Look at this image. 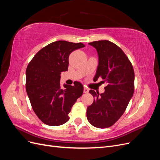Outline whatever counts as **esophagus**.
<instances>
[{"label": "esophagus", "instance_id": "34e87169", "mask_svg": "<svg viewBox=\"0 0 160 160\" xmlns=\"http://www.w3.org/2000/svg\"><path fill=\"white\" fill-rule=\"evenodd\" d=\"M83 91H84V93H88V92H89V89L87 88H84V89H83Z\"/></svg>", "mask_w": 160, "mask_h": 160}]
</instances>
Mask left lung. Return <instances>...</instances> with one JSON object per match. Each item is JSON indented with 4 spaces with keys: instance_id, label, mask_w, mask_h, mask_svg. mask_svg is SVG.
<instances>
[{
    "instance_id": "1",
    "label": "left lung",
    "mask_w": 160,
    "mask_h": 160,
    "mask_svg": "<svg viewBox=\"0 0 160 160\" xmlns=\"http://www.w3.org/2000/svg\"><path fill=\"white\" fill-rule=\"evenodd\" d=\"M98 53L99 65L93 81H106L105 92L90 90L95 99L87 109L89 122L98 128H107L122 117L134 92V71L120 47L108 40L89 42Z\"/></svg>"
}]
</instances>
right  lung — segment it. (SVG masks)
<instances>
[{"label":"right lung","instance_id":"obj_1","mask_svg":"<svg viewBox=\"0 0 160 160\" xmlns=\"http://www.w3.org/2000/svg\"><path fill=\"white\" fill-rule=\"evenodd\" d=\"M85 45L58 41L43 47L34 56L26 71V91L34 112L51 126L64 124L77 99L83 93L78 81L74 85H60L61 72L67 71L71 53Z\"/></svg>","mask_w":160,"mask_h":160}]
</instances>
